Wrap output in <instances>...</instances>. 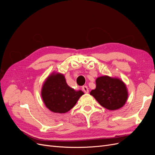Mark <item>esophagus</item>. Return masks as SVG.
Wrapping results in <instances>:
<instances>
[{
    "label": "esophagus",
    "mask_w": 155,
    "mask_h": 155,
    "mask_svg": "<svg viewBox=\"0 0 155 155\" xmlns=\"http://www.w3.org/2000/svg\"><path fill=\"white\" fill-rule=\"evenodd\" d=\"M82 89H83V91L85 92V93H88V88L87 86H83Z\"/></svg>",
    "instance_id": "esophagus-1"
}]
</instances>
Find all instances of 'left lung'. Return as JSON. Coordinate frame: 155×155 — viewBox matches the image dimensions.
Wrapping results in <instances>:
<instances>
[{
	"label": "left lung",
	"instance_id": "1",
	"mask_svg": "<svg viewBox=\"0 0 155 155\" xmlns=\"http://www.w3.org/2000/svg\"><path fill=\"white\" fill-rule=\"evenodd\" d=\"M96 88L90 94L107 109L116 110L122 107L127 101L128 93L122 81L107 76L97 78Z\"/></svg>",
	"mask_w": 155,
	"mask_h": 155
}]
</instances>
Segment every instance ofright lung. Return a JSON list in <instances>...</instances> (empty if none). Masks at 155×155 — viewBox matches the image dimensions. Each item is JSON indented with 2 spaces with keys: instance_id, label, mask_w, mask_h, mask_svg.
<instances>
[{
  "instance_id": "right-lung-1",
  "label": "right lung",
  "mask_w": 155,
  "mask_h": 155,
  "mask_svg": "<svg viewBox=\"0 0 155 155\" xmlns=\"http://www.w3.org/2000/svg\"><path fill=\"white\" fill-rule=\"evenodd\" d=\"M84 93L70 87L62 74L48 78L42 88L41 96L46 107L51 111L65 113L72 109Z\"/></svg>"
}]
</instances>
